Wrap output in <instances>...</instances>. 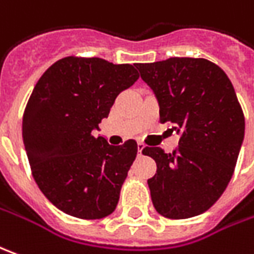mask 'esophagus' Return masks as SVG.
<instances>
[{
  "label": "esophagus",
  "mask_w": 254,
  "mask_h": 254,
  "mask_svg": "<svg viewBox=\"0 0 254 254\" xmlns=\"http://www.w3.org/2000/svg\"><path fill=\"white\" fill-rule=\"evenodd\" d=\"M144 147H146V146H144V143H141V141L137 143V153H139V156L143 154V150H144Z\"/></svg>",
  "instance_id": "34e87169"
}]
</instances>
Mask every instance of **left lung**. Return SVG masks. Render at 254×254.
<instances>
[{"mask_svg": "<svg viewBox=\"0 0 254 254\" xmlns=\"http://www.w3.org/2000/svg\"><path fill=\"white\" fill-rule=\"evenodd\" d=\"M154 91L160 122L179 134L172 153L144 147L157 164L147 181L157 213L184 220L207 211L234 175L245 136V117L227 73L204 58H168L137 64Z\"/></svg>", "mask_w": 254, "mask_h": 254, "instance_id": "1", "label": "left lung"}]
</instances>
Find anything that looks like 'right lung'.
<instances>
[{
  "instance_id": "right-lung-1",
  "label": "right lung",
  "mask_w": 254,
  "mask_h": 254,
  "mask_svg": "<svg viewBox=\"0 0 254 254\" xmlns=\"http://www.w3.org/2000/svg\"><path fill=\"white\" fill-rule=\"evenodd\" d=\"M137 79L130 64L70 55L34 86L22 121L23 144L36 184L65 214L100 220L118 204L137 143L111 146L94 130L117 96Z\"/></svg>"
}]
</instances>
